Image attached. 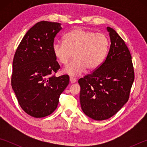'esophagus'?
<instances>
[{
	"instance_id": "1",
	"label": "esophagus",
	"mask_w": 147,
	"mask_h": 147,
	"mask_svg": "<svg viewBox=\"0 0 147 147\" xmlns=\"http://www.w3.org/2000/svg\"><path fill=\"white\" fill-rule=\"evenodd\" d=\"M70 82L71 83H75L76 82V78H73V77H70Z\"/></svg>"
}]
</instances>
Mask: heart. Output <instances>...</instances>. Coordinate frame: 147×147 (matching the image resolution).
Segmentation results:
<instances>
[{"instance_id":"b5f03b06","label":"heart","mask_w":147,"mask_h":147,"mask_svg":"<svg viewBox=\"0 0 147 147\" xmlns=\"http://www.w3.org/2000/svg\"><path fill=\"white\" fill-rule=\"evenodd\" d=\"M109 41L105 34L82 28L74 29L63 37V42L53 44V51L56 59L63 65L67 64L73 56L75 59L64 68L70 75L78 76L88 68L97 69L108 53Z\"/></svg>"}]
</instances>
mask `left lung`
<instances>
[{
  "instance_id": "1",
  "label": "left lung",
  "mask_w": 147,
  "mask_h": 147,
  "mask_svg": "<svg viewBox=\"0 0 147 147\" xmlns=\"http://www.w3.org/2000/svg\"><path fill=\"white\" fill-rule=\"evenodd\" d=\"M107 30L111 45L106 59L93 73L78 80L82 109L96 121L111 117L127 102L135 76L128 47L115 30Z\"/></svg>"
}]
</instances>
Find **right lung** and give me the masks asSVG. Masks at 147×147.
Segmentation results:
<instances>
[{
    "instance_id": "1",
    "label": "right lung",
    "mask_w": 147,
    "mask_h": 147,
    "mask_svg": "<svg viewBox=\"0 0 147 147\" xmlns=\"http://www.w3.org/2000/svg\"><path fill=\"white\" fill-rule=\"evenodd\" d=\"M61 30L59 23L38 22L24 35L15 53L12 88L21 108L34 117L53 113L69 83L67 74L55 76L60 66L53 47Z\"/></svg>"
}]
</instances>
